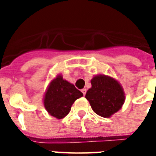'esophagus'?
<instances>
[{
    "label": "esophagus",
    "mask_w": 156,
    "mask_h": 156,
    "mask_svg": "<svg viewBox=\"0 0 156 156\" xmlns=\"http://www.w3.org/2000/svg\"><path fill=\"white\" fill-rule=\"evenodd\" d=\"M81 91H82V93L83 94V95L86 94V91H87V90H86V88H83Z\"/></svg>",
    "instance_id": "esophagus-1"
}]
</instances>
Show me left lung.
<instances>
[{"label": "left lung", "mask_w": 156, "mask_h": 156, "mask_svg": "<svg viewBox=\"0 0 156 156\" xmlns=\"http://www.w3.org/2000/svg\"><path fill=\"white\" fill-rule=\"evenodd\" d=\"M91 85L85 98L95 114L101 117L109 118L122 108L125 101V94L124 88L116 79L98 74L92 78Z\"/></svg>", "instance_id": "8db88e82"}]
</instances>
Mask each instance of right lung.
<instances>
[{"mask_svg":"<svg viewBox=\"0 0 156 156\" xmlns=\"http://www.w3.org/2000/svg\"><path fill=\"white\" fill-rule=\"evenodd\" d=\"M83 95L74 85L58 74L51 80L45 92L43 105L49 115L60 119L68 115L75 100Z\"/></svg>","mask_w":156,"mask_h":156,"instance_id":"1","label":"right lung"}]
</instances>
